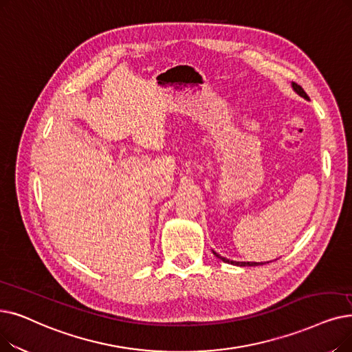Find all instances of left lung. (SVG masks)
Instances as JSON below:
<instances>
[{"label": "left lung", "mask_w": 352, "mask_h": 352, "mask_svg": "<svg viewBox=\"0 0 352 352\" xmlns=\"http://www.w3.org/2000/svg\"><path fill=\"white\" fill-rule=\"evenodd\" d=\"M292 87H294V90L296 91V94L299 95V96H302L303 99H307V100H309V96L305 94V90L298 85V83H295V82H292ZM214 254H216V257H219L220 261H223L224 263H230V265H234V266H241V267H244V266H261V265H265V263H257V262H236V261H230V258H226V257H223V256H220L219 253H216V252H212ZM266 263H269V262H266Z\"/></svg>", "instance_id": "obj_1"}]
</instances>
